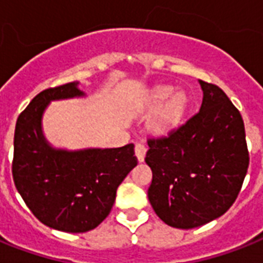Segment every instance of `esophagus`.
Returning a JSON list of instances; mask_svg holds the SVG:
<instances>
[{
  "instance_id": "obj_1",
  "label": "esophagus",
  "mask_w": 263,
  "mask_h": 263,
  "mask_svg": "<svg viewBox=\"0 0 263 263\" xmlns=\"http://www.w3.org/2000/svg\"><path fill=\"white\" fill-rule=\"evenodd\" d=\"M146 146L144 144H142V143H136L135 146V155L136 158H138L139 162H143L144 161V157H146Z\"/></svg>"
}]
</instances>
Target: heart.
Masks as SVG:
<instances>
[{
	"instance_id": "b5f03b06",
	"label": "heart",
	"mask_w": 263,
	"mask_h": 263,
	"mask_svg": "<svg viewBox=\"0 0 263 263\" xmlns=\"http://www.w3.org/2000/svg\"><path fill=\"white\" fill-rule=\"evenodd\" d=\"M174 89L172 86H157L151 91L150 101L153 105H160L162 102L168 100L165 104L148 120V128L154 134L162 135L172 131L182 120L183 115L187 108V97L183 91H176L173 93Z\"/></svg>"
}]
</instances>
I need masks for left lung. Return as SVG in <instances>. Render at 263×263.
<instances>
[{
  "mask_svg": "<svg viewBox=\"0 0 263 263\" xmlns=\"http://www.w3.org/2000/svg\"><path fill=\"white\" fill-rule=\"evenodd\" d=\"M200 112L170 135L150 139L148 200L167 226L196 228L227 212L249 167L242 116L220 87L198 81Z\"/></svg>",
  "mask_w": 263,
  "mask_h": 263,
  "instance_id": "8db88e82",
  "label": "left lung"
}]
</instances>
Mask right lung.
<instances>
[{
	"label": "right lung",
	"instance_id": "1",
	"mask_svg": "<svg viewBox=\"0 0 263 263\" xmlns=\"http://www.w3.org/2000/svg\"><path fill=\"white\" fill-rule=\"evenodd\" d=\"M80 82L43 90L16 123L12 173L31 212L58 231L96 228L115 204L116 191L138 165L134 144L116 148L66 150L51 144L43 132V115L51 101L85 97Z\"/></svg>",
	"mask_w": 263,
	"mask_h": 263
}]
</instances>
